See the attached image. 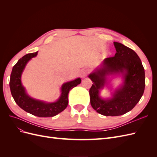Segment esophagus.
Listing matches in <instances>:
<instances>
[{"label":"esophagus","mask_w":157,"mask_h":157,"mask_svg":"<svg viewBox=\"0 0 157 157\" xmlns=\"http://www.w3.org/2000/svg\"><path fill=\"white\" fill-rule=\"evenodd\" d=\"M88 73V70L84 69H82L81 71H80V76H81V77H82V78H84V77H86V76L87 75Z\"/></svg>","instance_id":"1"}]
</instances>
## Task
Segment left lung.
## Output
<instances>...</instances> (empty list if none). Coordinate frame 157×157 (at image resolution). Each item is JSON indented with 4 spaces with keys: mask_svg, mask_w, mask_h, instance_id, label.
Masks as SVG:
<instances>
[{
    "mask_svg": "<svg viewBox=\"0 0 157 157\" xmlns=\"http://www.w3.org/2000/svg\"><path fill=\"white\" fill-rule=\"evenodd\" d=\"M117 53L104 59L88 75L93 84L90 89V103L94 110L105 116H119L129 112L139 102L145 86V70L136 52L114 42ZM121 76L123 83L112 90L109 76ZM105 87L112 91V97L103 98L100 91Z\"/></svg>",
    "mask_w": 157,
    "mask_h": 157,
    "instance_id": "8db88e82",
    "label": "left lung"
}]
</instances>
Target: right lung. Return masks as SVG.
I'll return each mask as SVG.
<instances>
[{
  "label": "right lung",
  "instance_id": "right-lung-1",
  "mask_svg": "<svg viewBox=\"0 0 157 157\" xmlns=\"http://www.w3.org/2000/svg\"><path fill=\"white\" fill-rule=\"evenodd\" d=\"M37 54L38 52L25 55L13 67L10 79L11 94L17 105L25 111L39 117H54L67 107L69 90L80 84L81 79L77 78L63 83L61 87L60 96L54 102H46L31 98L23 86L21 75L27 63Z\"/></svg>",
  "mask_w": 157,
  "mask_h": 157
}]
</instances>
